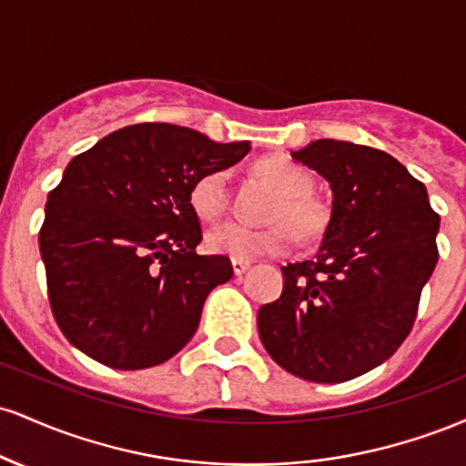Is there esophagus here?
Instances as JSON below:
<instances>
[{
  "mask_svg": "<svg viewBox=\"0 0 466 466\" xmlns=\"http://www.w3.org/2000/svg\"><path fill=\"white\" fill-rule=\"evenodd\" d=\"M249 260H232V269H234V276H243L245 271L249 269Z\"/></svg>",
  "mask_w": 466,
  "mask_h": 466,
  "instance_id": "1",
  "label": "esophagus"
}]
</instances>
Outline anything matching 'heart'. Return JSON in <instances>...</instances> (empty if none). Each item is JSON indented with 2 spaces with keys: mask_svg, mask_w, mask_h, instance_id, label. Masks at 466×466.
Returning <instances> with one entry per match:
<instances>
[{
  "mask_svg": "<svg viewBox=\"0 0 466 466\" xmlns=\"http://www.w3.org/2000/svg\"><path fill=\"white\" fill-rule=\"evenodd\" d=\"M256 173L280 195L269 215L276 226L254 229L237 221L218 223L206 232V248L212 254L232 260L280 256L291 249L293 232L302 238H313L324 228L322 206L311 197L313 179L300 164L287 157H265L256 164ZM190 206L201 218L221 215L228 206L226 170L217 168L201 175L190 188Z\"/></svg>",
  "mask_w": 466,
  "mask_h": 466,
  "instance_id": "heart-1",
  "label": "heart"
}]
</instances>
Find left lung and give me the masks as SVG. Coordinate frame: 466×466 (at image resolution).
<instances>
[{"instance_id":"obj_1","label":"left lung","mask_w":466,"mask_h":466,"mask_svg":"<svg viewBox=\"0 0 466 466\" xmlns=\"http://www.w3.org/2000/svg\"><path fill=\"white\" fill-rule=\"evenodd\" d=\"M291 157L329 181L330 218L313 258L280 267L285 285L258 309V335L282 370L341 383L392 357L438 263L441 217L392 155L315 140Z\"/></svg>"}]
</instances>
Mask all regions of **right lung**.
Wrapping results in <instances>:
<instances>
[{"label": "right lung", "instance_id": "add662e5", "mask_svg": "<svg viewBox=\"0 0 466 466\" xmlns=\"http://www.w3.org/2000/svg\"><path fill=\"white\" fill-rule=\"evenodd\" d=\"M249 142H212L144 122L76 155L47 195L39 249L47 296L69 344L116 370L168 361L195 335L208 293L232 278L228 256H199L190 188Z\"/></svg>", "mask_w": 466, "mask_h": 466}]
</instances>
